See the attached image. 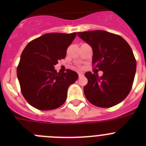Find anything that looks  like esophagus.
I'll return each mask as SVG.
<instances>
[{
  "instance_id": "34e87169",
  "label": "esophagus",
  "mask_w": 146,
  "mask_h": 146,
  "mask_svg": "<svg viewBox=\"0 0 146 146\" xmlns=\"http://www.w3.org/2000/svg\"><path fill=\"white\" fill-rule=\"evenodd\" d=\"M78 76H79V78H80V77H83V74H82V73H79V74H78Z\"/></svg>"
}]
</instances>
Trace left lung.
Instances as JSON below:
<instances>
[{
    "instance_id": "1",
    "label": "left lung",
    "mask_w": 146,
    "mask_h": 146,
    "mask_svg": "<svg viewBox=\"0 0 146 146\" xmlns=\"http://www.w3.org/2000/svg\"><path fill=\"white\" fill-rule=\"evenodd\" d=\"M77 35L92 47L94 68L103 72L102 77L90 72L85 74L86 99L99 108L121 102L131 91L136 72V60L129 44L119 35L101 30Z\"/></svg>"
}]
</instances>
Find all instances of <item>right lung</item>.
<instances>
[{
    "label": "right lung",
    "instance_id": "obj_1",
    "mask_svg": "<svg viewBox=\"0 0 146 146\" xmlns=\"http://www.w3.org/2000/svg\"><path fill=\"white\" fill-rule=\"evenodd\" d=\"M76 35L46 33L32 40L23 50L17 75L23 96L33 108L50 110L65 102L68 88L77 80L78 74L70 69L59 73L54 66L65 58Z\"/></svg>",
    "mask_w": 146,
    "mask_h": 146
}]
</instances>
